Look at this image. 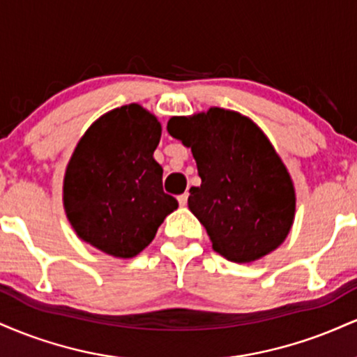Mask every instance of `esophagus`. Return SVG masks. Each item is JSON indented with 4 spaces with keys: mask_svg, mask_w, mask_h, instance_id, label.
<instances>
[{
    "mask_svg": "<svg viewBox=\"0 0 357 357\" xmlns=\"http://www.w3.org/2000/svg\"><path fill=\"white\" fill-rule=\"evenodd\" d=\"M188 192H183V195L178 196V202H179V206H186L188 204Z\"/></svg>",
    "mask_w": 357,
    "mask_h": 357,
    "instance_id": "1",
    "label": "esophagus"
}]
</instances>
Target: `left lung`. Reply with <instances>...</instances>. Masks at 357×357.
<instances>
[{"instance_id":"left-lung-1","label":"left lung","mask_w":357,"mask_h":357,"mask_svg":"<svg viewBox=\"0 0 357 357\" xmlns=\"http://www.w3.org/2000/svg\"><path fill=\"white\" fill-rule=\"evenodd\" d=\"M167 132L190 147L198 166L202 184L190 190L188 206L216 253L250 264L284 243L296 218V188L252 119L210 107L171 117Z\"/></svg>"}]
</instances>
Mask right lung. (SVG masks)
Returning a JSON list of instances; mask_svg holds the SVG:
<instances>
[{
	"mask_svg": "<svg viewBox=\"0 0 357 357\" xmlns=\"http://www.w3.org/2000/svg\"><path fill=\"white\" fill-rule=\"evenodd\" d=\"M161 122L139 104L100 116L77 142L63 176V208L80 240L116 258L141 253L178 208L154 159Z\"/></svg>",
	"mask_w": 357,
	"mask_h": 357,
	"instance_id": "1",
	"label": "right lung"
}]
</instances>
